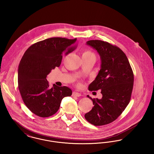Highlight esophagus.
Returning a JSON list of instances; mask_svg holds the SVG:
<instances>
[{
    "mask_svg": "<svg viewBox=\"0 0 154 154\" xmlns=\"http://www.w3.org/2000/svg\"><path fill=\"white\" fill-rule=\"evenodd\" d=\"M72 95L73 97H80L82 95H81V94H80V93H79V92H77L74 91V92H72Z\"/></svg>",
    "mask_w": 154,
    "mask_h": 154,
    "instance_id": "obj_1",
    "label": "esophagus"
}]
</instances>
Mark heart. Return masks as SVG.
<instances>
[{"mask_svg": "<svg viewBox=\"0 0 154 154\" xmlns=\"http://www.w3.org/2000/svg\"><path fill=\"white\" fill-rule=\"evenodd\" d=\"M87 55H91V56H95L94 54L91 51H88V50L85 51L82 53V56H87Z\"/></svg>", "mask_w": 154, "mask_h": 154, "instance_id": "1", "label": "heart"}]
</instances>
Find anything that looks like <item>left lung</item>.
Listing matches in <instances>:
<instances>
[{"label": "left lung", "instance_id": "8db88e82", "mask_svg": "<svg viewBox=\"0 0 154 154\" xmlns=\"http://www.w3.org/2000/svg\"><path fill=\"white\" fill-rule=\"evenodd\" d=\"M87 45L96 49L100 57V69L89 90H100L101 99H92L94 106L85 115L94 126L108 125L122 113L130 102L134 74L125 54L118 46L100 40H90Z\"/></svg>", "mask_w": 154, "mask_h": 154}]
</instances>
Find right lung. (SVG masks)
<instances>
[{
    "mask_svg": "<svg viewBox=\"0 0 154 154\" xmlns=\"http://www.w3.org/2000/svg\"><path fill=\"white\" fill-rule=\"evenodd\" d=\"M77 38L54 37L29 46L18 66V89L28 108L41 118L57 112L62 99L71 96L72 91L66 86L54 85L50 88L46 77L52 69L59 67L63 57L72 52Z\"/></svg>",
    "mask_w": 154,
    "mask_h": 154,
    "instance_id": "obj_1",
    "label": "right lung"
}]
</instances>
